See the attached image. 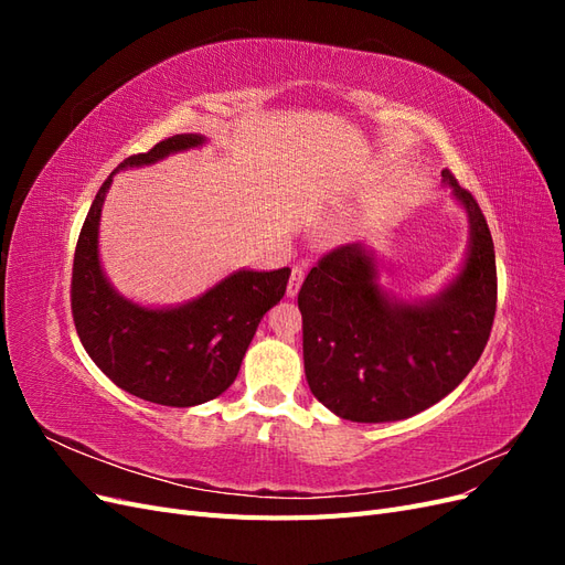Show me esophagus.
Here are the masks:
<instances>
[{
  "label": "esophagus",
  "instance_id": "1",
  "mask_svg": "<svg viewBox=\"0 0 565 565\" xmlns=\"http://www.w3.org/2000/svg\"><path fill=\"white\" fill-rule=\"evenodd\" d=\"M303 276H306V268L303 266H292V276H289V282H287V297H297L299 287L303 282Z\"/></svg>",
  "mask_w": 565,
  "mask_h": 565
}]
</instances>
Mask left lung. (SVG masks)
Masks as SVG:
<instances>
[{"instance_id":"1","label":"left lung","mask_w":565,"mask_h":565,"mask_svg":"<svg viewBox=\"0 0 565 565\" xmlns=\"http://www.w3.org/2000/svg\"><path fill=\"white\" fill-rule=\"evenodd\" d=\"M471 221L459 276L431 301L388 299L361 245L322 254L299 289L303 370L313 396L351 422H396L431 407L481 358L498 309V268L476 198L443 169Z\"/></svg>"}]
</instances>
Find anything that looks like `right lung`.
Here are the masks:
<instances>
[{
  "mask_svg": "<svg viewBox=\"0 0 565 565\" xmlns=\"http://www.w3.org/2000/svg\"><path fill=\"white\" fill-rule=\"evenodd\" d=\"M202 141L198 134H177L129 156L115 172L152 164ZM113 174L98 188L73 259L71 306L82 347L108 380L136 398L167 407L207 403L235 382L264 313L285 295L289 268L237 270L177 309H143L127 301L110 287L98 262V218Z\"/></svg>",
  "mask_w": 565,
  "mask_h": 565,
  "instance_id": "1",
  "label": "right lung"
}]
</instances>
